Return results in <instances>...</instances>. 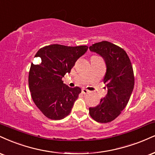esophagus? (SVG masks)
I'll return each mask as SVG.
<instances>
[{
	"label": "esophagus",
	"mask_w": 155,
	"mask_h": 155,
	"mask_svg": "<svg viewBox=\"0 0 155 155\" xmlns=\"http://www.w3.org/2000/svg\"><path fill=\"white\" fill-rule=\"evenodd\" d=\"M81 92H82L83 94H87V93L89 92V90H87V89H82V90H81Z\"/></svg>",
	"instance_id": "34e87169"
}]
</instances>
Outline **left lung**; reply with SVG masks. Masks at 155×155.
Instances as JSON below:
<instances>
[{"label": "left lung", "instance_id": "left-lung-1", "mask_svg": "<svg viewBox=\"0 0 155 155\" xmlns=\"http://www.w3.org/2000/svg\"><path fill=\"white\" fill-rule=\"evenodd\" d=\"M100 55L106 64L103 79L107 93L96 107H89V115L99 123H109L120 114L127 105L134 86L133 67L127 53L115 45L102 41L89 47Z\"/></svg>", "mask_w": 155, "mask_h": 155}]
</instances>
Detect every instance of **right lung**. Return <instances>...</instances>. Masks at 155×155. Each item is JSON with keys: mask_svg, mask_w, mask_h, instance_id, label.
Instances as JSON below:
<instances>
[{"mask_svg": "<svg viewBox=\"0 0 155 155\" xmlns=\"http://www.w3.org/2000/svg\"><path fill=\"white\" fill-rule=\"evenodd\" d=\"M88 50L86 45L70 46L54 44L38 50L37 64L31 63L29 73V87L31 98L46 117L61 120L71 111L81 89L63 84L62 78Z\"/></svg>", "mask_w": 155, "mask_h": 155, "instance_id": "obj_1", "label": "right lung"}]
</instances>
